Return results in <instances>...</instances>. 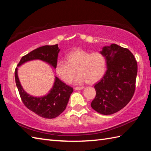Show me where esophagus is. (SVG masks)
I'll return each mask as SVG.
<instances>
[{"label":"esophagus","instance_id":"esophagus-1","mask_svg":"<svg viewBox=\"0 0 151 151\" xmlns=\"http://www.w3.org/2000/svg\"><path fill=\"white\" fill-rule=\"evenodd\" d=\"M83 88H84V87H76L74 89H75V90H81V89H83Z\"/></svg>","mask_w":151,"mask_h":151}]
</instances>
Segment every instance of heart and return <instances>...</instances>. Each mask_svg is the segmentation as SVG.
Returning a JSON list of instances; mask_svg holds the SVG:
<instances>
[{
    "instance_id": "b5f03b06",
    "label": "heart",
    "mask_w": 151,
    "mask_h": 151,
    "mask_svg": "<svg viewBox=\"0 0 151 151\" xmlns=\"http://www.w3.org/2000/svg\"><path fill=\"white\" fill-rule=\"evenodd\" d=\"M65 61H58L55 70L58 77L67 84L71 82L76 73L75 83L81 84L87 82L93 84L99 82L106 70V62L102 54L90 53L82 49L72 51L65 56Z\"/></svg>"
}]
</instances>
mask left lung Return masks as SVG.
I'll use <instances>...</instances> for the list:
<instances>
[{
  "instance_id": "1",
  "label": "left lung",
  "mask_w": 151,
  "mask_h": 151,
  "mask_svg": "<svg viewBox=\"0 0 151 151\" xmlns=\"http://www.w3.org/2000/svg\"><path fill=\"white\" fill-rule=\"evenodd\" d=\"M107 70L94 86L96 96L91 104L98 113L111 115L121 110L132 98L136 88L137 64L130 51L111 44L102 48Z\"/></svg>"
}]
</instances>
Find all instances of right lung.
<instances>
[{
    "instance_id": "obj_1",
    "label": "right lung",
    "mask_w": 151,
    "mask_h": 151,
    "mask_svg": "<svg viewBox=\"0 0 151 151\" xmlns=\"http://www.w3.org/2000/svg\"><path fill=\"white\" fill-rule=\"evenodd\" d=\"M58 44L45 45L35 49L22 56L17 67L29 61L40 60L49 63L55 69L60 52ZM17 67L15 70V83L21 100L25 106L39 116L45 119H53L58 116L65 110L73 88L55 76L52 88L49 93L43 97H34L25 91L19 81Z\"/></svg>"
}]
</instances>
